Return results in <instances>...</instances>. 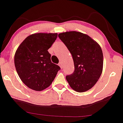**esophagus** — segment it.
Returning <instances> with one entry per match:
<instances>
[{"instance_id": "obj_1", "label": "esophagus", "mask_w": 123, "mask_h": 123, "mask_svg": "<svg viewBox=\"0 0 123 123\" xmlns=\"http://www.w3.org/2000/svg\"><path fill=\"white\" fill-rule=\"evenodd\" d=\"M58 65L60 66V68H61V69H62V68H63V65H62V63L61 62H60L58 63Z\"/></svg>"}]
</instances>
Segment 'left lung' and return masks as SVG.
Listing matches in <instances>:
<instances>
[{"label":"left lung","mask_w":123,"mask_h":123,"mask_svg":"<svg viewBox=\"0 0 123 123\" xmlns=\"http://www.w3.org/2000/svg\"><path fill=\"white\" fill-rule=\"evenodd\" d=\"M58 37L72 54L74 65V71L66 76V80L74 91H88L95 85L103 72L101 47L89 36L80 32H62Z\"/></svg>","instance_id":"left-lung-1"}]
</instances>
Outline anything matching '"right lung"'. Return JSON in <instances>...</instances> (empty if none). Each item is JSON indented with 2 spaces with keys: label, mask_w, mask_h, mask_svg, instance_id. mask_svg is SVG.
<instances>
[{
  "label": "right lung",
  "mask_w": 123,
  "mask_h": 123,
  "mask_svg": "<svg viewBox=\"0 0 123 123\" xmlns=\"http://www.w3.org/2000/svg\"><path fill=\"white\" fill-rule=\"evenodd\" d=\"M57 33H37L28 36L15 54L18 74L29 88L37 91L51 85L60 67L51 61L48 50L57 39Z\"/></svg>",
  "instance_id": "right-lung-1"
}]
</instances>
